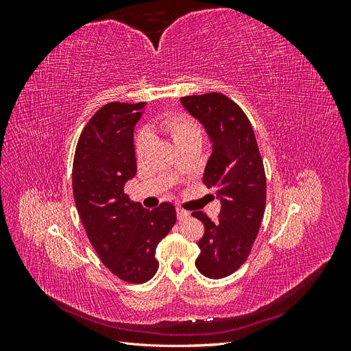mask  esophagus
Returning a JSON list of instances; mask_svg holds the SVG:
<instances>
[{
    "instance_id": "esophagus-1",
    "label": "esophagus",
    "mask_w": 351,
    "mask_h": 351,
    "mask_svg": "<svg viewBox=\"0 0 351 351\" xmlns=\"http://www.w3.org/2000/svg\"><path fill=\"white\" fill-rule=\"evenodd\" d=\"M176 212H177V219H178V221H184V219H187L189 215H190L187 210H184V209H182V208H177Z\"/></svg>"
}]
</instances>
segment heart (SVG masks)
Instances as JSON below:
<instances>
[{
  "instance_id": "1",
  "label": "heart",
  "mask_w": 351,
  "mask_h": 351,
  "mask_svg": "<svg viewBox=\"0 0 351 351\" xmlns=\"http://www.w3.org/2000/svg\"><path fill=\"white\" fill-rule=\"evenodd\" d=\"M152 127L154 130L167 134L178 149H182L183 146H187L190 143H200L202 141L200 125L186 112H167L161 117H158ZM149 145L151 139L146 134L137 137L134 143L137 159L143 158Z\"/></svg>"
}]
</instances>
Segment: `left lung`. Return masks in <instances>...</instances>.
I'll return each mask as SVG.
<instances>
[{
    "mask_svg": "<svg viewBox=\"0 0 351 351\" xmlns=\"http://www.w3.org/2000/svg\"><path fill=\"white\" fill-rule=\"evenodd\" d=\"M184 110L205 127L212 154L204 183L221 200L219 219L210 221L200 210L205 234L197 241V271L219 280L246 262L256 240L267 205V177L247 115L226 95L212 92L180 98Z\"/></svg>",
    "mask_w": 351,
    "mask_h": 351,
    "instance_id": "8db88e82",
    "label": "left lung"
}]
</instances>
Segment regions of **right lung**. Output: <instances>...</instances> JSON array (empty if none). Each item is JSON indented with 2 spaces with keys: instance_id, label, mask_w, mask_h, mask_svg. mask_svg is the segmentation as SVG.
Listing matches in <instances>:
<instances>
[{
  "instance_id": "1",
  "label": "right lung",
  "mask_w": 351,
  "mask_h": 351,
  "mask_svg": "<svg viewBox=\"0 0 351 351\" xmlns=\"http://www.w3.org/2000/svg\"><path fill=\"white\" fill-rule=\"evenodd\" d=\"M145 107L104 105L84 125L73 161V195L88 239L105 267L133 284L154 277L156 246L177 219L168 202L149 210L124 193L137 171L133 130Z\"/></svg>"
}]
</instances>
